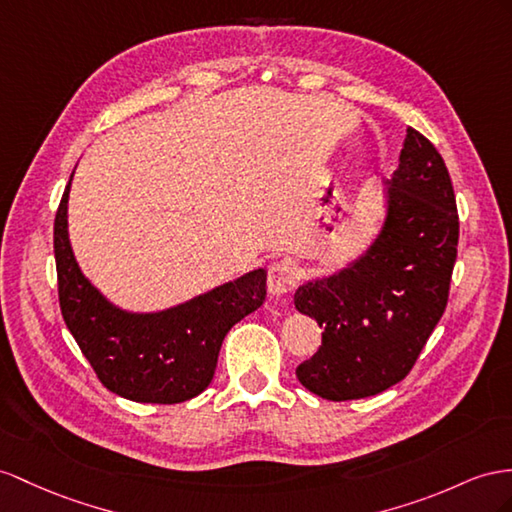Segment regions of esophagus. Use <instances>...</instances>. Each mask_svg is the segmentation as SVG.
<instances>
[{"label":"esophagus","instance_id":"1","mask_svg":"<svg viewBox=\"0 0 512 512\" xmlns=\"http://www.w3.org/2000/svg\"><path fill=\"white\" fill-rule=\"evenodd\" d=\"M298 283V272L296 266L290 259H279L272 261V266L268 270V292L272 296H287Z\"/></svg>","mask_w":512,"mask_h":512}]
</instances>
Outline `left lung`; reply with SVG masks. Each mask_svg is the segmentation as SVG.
I'll use <instances>...</instances> for the list:
<instances>
[{
	"instance_id": "1",
	"label": "left lung",
	"mask_w": 512,
	"mask_h": 512,
	"mask_svg": "<svg viewBox=\"0 0 512 512\" xmlns=\"http://www.w3.org/2000/svg\"><path fill=\"white\" fill-rule=\"evenodd\" d=\"M385 183L387 212L372 244L294 294L296 309L324 329L322 346L296 376L333 402L400 383L448 305L458 214L443 157L409 127L400 164Z\"/></svg>"
}]
</instances>
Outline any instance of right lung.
Here are the masks:
<instances>
[{
    "instance_id": "right-lung-1",
    "label": "right lung",
    "mask_w": 512,
    "mask_h": 512,
    "mask_svg": "<svg viewBox=\"0 0 512 512\" xmlns=\"http://www.w3.org/2000/svg\"><path fill=\"white\" fill-rule=\"evenodd\" d=\"M73 179V175H71ZM69 186L54 222L62 318L112 393L134 402H186L212 383L222 339L266 300L257 268L162 311H127L86 279L69 240Z\"/></svg>"
}]
</instances>
